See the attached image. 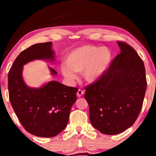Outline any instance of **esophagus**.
Listing matches in <instances>:
<instances>
[{
  "label": "esophagus",
  "mask_w": 156,
  "mask_h": 156,
  "mask_svg": "<svg viewBox=\"0 0 156 156\" xmlns=\"http://www.w3.org/2000/svg\"><path fill=\"white\" fill-rule=\"evenodd\" d=\"M83 94H84V91H82V89H79L77 92H76V96H77L78 97H80L83 95Z\"/></svg>",
  "instance_id": "esophagus-1"
}]
</instances>
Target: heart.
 I'll use <instances>...</instances> for the list:
<instances>
[{"mask_svg": "<svg viewBox=\"0 0 156 156\" xmlns=\"http://www.w3.org/2000/svg\"><path fill=\"white\" fill-rule=\"evenodd\" d=\"M112 53L106 47L83 45L72 50L61 66V72L70 82L76 79L74 72H82L87 82H94L103 75L109 65Z\"/></svg>", "mask_w": 156, "mask_h": 156, "instance_id": "heart-1", "label": "heart"}]
</instances>
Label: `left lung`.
Returning a JSON list of instances; mask_svg holds the SVG:
<instances>
[{"mask_svg": "<svg viewBox=\"0 0 156 156\" xmlns=\"http://www.w3.org/2000/svg\"><path fill=\"white\" fill-rule=\"evenodd\" d=\"M117 43L120 54L99 80L85 87L91 124L107 135L120 133L135 123L147 87L141 58L126 42Z\"/></svg>", "mask_w": 156, "mask_h": 156, "instance_id": "obj_1", "label": "left lung"}]
</instances>
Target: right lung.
Listing matches in <instances>:
<instances>
[{
  "label": "right lung",
  "instance_id": "add662e5",
  "mask_svg": "<svg viewBox=\"0 0 156 156\" xmlns=\"http://www.w3.org/2000/svg\"><path fill=\"white\" fill-rule=\"evenodd\" d=\"M54 60L52 42L33 44L21 52L8 72V93L12 107L30 133L54 137L67 126L78 89L51 81L40 88H30L23 80V66L34 59ZM52 74L57 72L50 67Z\"/></svg>",
  "mask_w": 156,
  "mask_h": 156
}]
</instances>
